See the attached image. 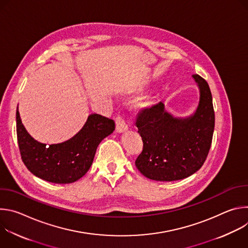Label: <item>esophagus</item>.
I'll use <instances>...</instances> for the list:
<instances>
[{"instance_id":"esophagus-1","label":"esophagus","mask_w":248,"mask_h":248,"mask_svg":"<svg viewBox=\"0 0 248 248\" xmlns=\"http://www.w3.org/2000/svg\"><path fill=\"white\" fill-rule=\"evenodd\" d=\"M116 124H117L118 132H124L128 128L127 124H125V121L124 120V118L122 116H118L116 118Z\"/></svg>"}]
</instances>
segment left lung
<instances>
[{"mask_svg":"<svg viewBox=\"0 0 248 248\" xmlns=\"http://www.w3.org/2000/svg\"><path fill=\"white\" fill-rule=\"evenodd\" d=\"M199 88V103L193 115L175 118L162 102L138 113L135 124L143 150L135 161L146 178L172 182L187 178L204 164L213 137L215 113L207 81L192 76Z\"/></svg>","mask_w":248,"mask_h":248,"instance_id":"8db88e82","label":"left lung"}]
</instances>
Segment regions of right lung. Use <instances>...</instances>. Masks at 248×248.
<instances>
[{
  "instance_id": "right-lung-1",
  "label": "right lung",
  "mask_w": 248,
  "mask_h": 248,
  "mask_svg": "<svg viewBox=\"0 0 248 248\" xmlns=\"http://www.w3.org/2000/svg\"><path fill=\"white\" fill-rule=\"evenodd\" d=\"M115 130V122L91 114L83 127L58 144L38 142L27 132L16 110V134L22 162L38 178L54 184L77 182L88 171L101 141Z\"/></svg>"
}]
</instances>
